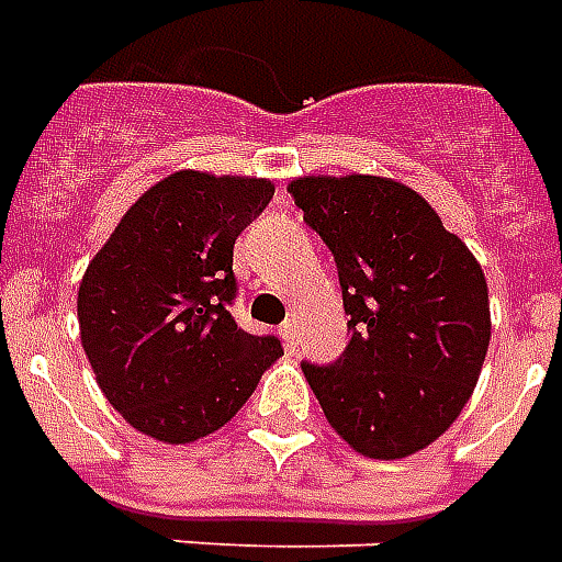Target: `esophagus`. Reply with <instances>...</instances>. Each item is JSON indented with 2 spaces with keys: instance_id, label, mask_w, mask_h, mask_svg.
Wrapping results in <instances>:
<instances>
[{
  "instance_id": "1",
  "label": "esophagus",
  "mask_w": 562,
  "mask_h": 562,
  "mask_svg": "<svg viewBox=\"0 0 562 562\" xmlns=\"http://www.w3.org/2000/svg\"><path fill=\"white\" fill-rule=\"evenodd\" d=\"M278 331H281V337H284V340H286V344H290V346L296 344V331H299L296 316H290V319H284V323H281V328H278Z\"/></svg>"
}]
</instances>
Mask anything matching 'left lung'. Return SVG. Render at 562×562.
<instances>
[{
    "mask_svg": "<svg viewBox=\"0 0 562 562\" xmlns=\"http://www.w3.org/2000/svg\"><path fill=\"white\" fill-rule=\"evenodd\" d=\"M290 195L326 243L349 316L331 364L302 361L337 436L370 459L432 445L488 352L483 269L432 206L385 177H299Z\"/></svg>",
    "mask_w": 562,
    "mask_h": 562,
    "instance_id": "8db88e82",
    "label": "left lung"
}]
</instances>
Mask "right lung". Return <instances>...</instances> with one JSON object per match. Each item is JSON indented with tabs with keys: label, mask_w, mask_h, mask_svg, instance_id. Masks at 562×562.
I'll return each mask as SVG.
<instances>
[{
	"label": "right lung",
	"mask_w": 562,
	"mask_h": 562,
	"mask_svg": "<svg viewBox=\"0 0 562 562\" xmlns=\"http://www.w3.org/2000/svg\"><path fill=\"white\" fill-rule=\"evenodd\" d=\"M276 195L257 177L177 171L126 210L79 284L97 385L138 432L189 445L225 426L284 349L236 326L234 243Z\"/></svg>",
	"instance_id": "1"
}]
</instances>
